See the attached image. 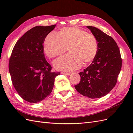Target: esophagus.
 I'll return each mask as SVG.
<instances>
[{
    "mask_svg": "<svg viewBox=\"0 0 133 133\" xmlns=\"http://www.w3.org/2000/svg\"><path fill=\"white\" fill-rule=\"evenodd\" d=\"M62 74H64V75H69L70 74V73H62Z\"/></svg>",
    "mask_w": 133,
    "mask_h": 133,
    "instance_id": "1",
    "label": "esophagus"
}]
</instances>
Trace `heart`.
Wrapping results in <instances>:
<instances>
[{
  "label": "heart",
  "instance_id": "1",
  "mask_svg": "<svg viewBox=\"0 0 133 133\" xmlns=\"http://www.w3.org/2000/svg\"><path fill=\"white\" fill-rule=\"evenodd\" d=\"M44 50L48 57L63 54L68 48L69 53L55 60V69L70 71L87 65L92 62L98 50V42L93 35L76 27L63 28L58 36L49 34L45 38Z\"/></svg>",
  "mask_w": 133,
  "mask_h": 133
}]
</instances>
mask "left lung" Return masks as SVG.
<instances>
[{
	"instance_id": "1",
	"label": "left lung",
	"mask_w": 133,
	"mask_h": 133,
	"mask_svg": "<svg viewBox=\"0 0 133 133\" xmlns=\"http://www.w3.org/2000/svg\"><path fill=\"white\" fill-rule=\"evenodd\" d=\"M87 27L97 39L98 50L92 63L79 73L80 81L74 87L84 96L99 98L108 94L115 86L122 68V58L113 38L94 26Z\"/></svg>"
}]
</instances>
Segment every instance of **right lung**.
<instances>
[{
    "mask_svg": "<svg viewBox=\"0 0 133 133\" xmlns=\"http://www.w3.org/2000/svg\"><path fill=\"white\" fill-rule=\"evenodd\" d=\"M55 26L33 28L18 40L12 51L9 64L12 83L19 95L29 103H37L50 95L60 74L50 71L43 45Z\"/></svg>",
    "mask_w": 133,
    "mask_h": 133,
    "instance_id": "obj_1",
    "label": "right lung"
}]
</instances>
